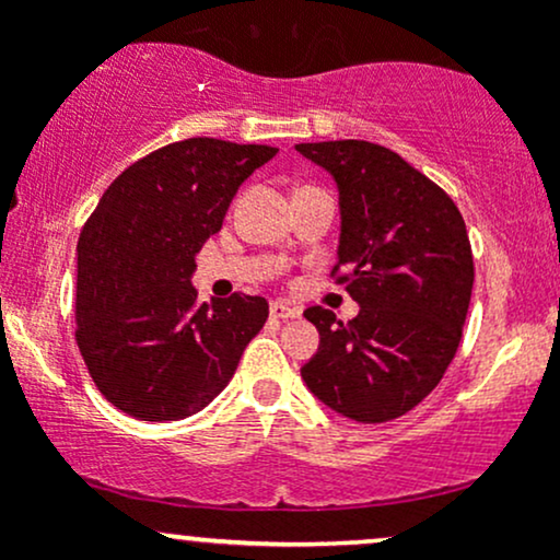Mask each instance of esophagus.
Returning <instances> with one entry per match:
<instances>
[{"instance_id": "1", "label": "esophagus", "mask_w": 560, "mask_h": 560, "mask_svg": "<svg viewBox=\"0 0 560 560\" xmlns=\"http://www.w3.org/2000/svg\"><path fill=\"white\" fill-rule=\"evenodd\" d=\"M300 307L298 305H289V302H281V300H273L271 302V318H298L300 316Z\"/></svg>"}]
</instances>
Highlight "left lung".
I'll list each match as a JSON object with an SVG mask.
<instances>
[{
	"mask_svg": "<svg viewBox=\"0 0 560 560\" xmlns=\"http://www.w3.org/2000/svg\"><path fill=\"white\" fill-rule=\"evenodd\" d=\"M294 150L334 178L339 247L334 273L361 305L352 320L307 307L318 352L302 382L334 413L400 419L440 384L464 334L474 258L460 210L397 152L361 139Z\"/></svg>",
	"mask_w": 560,
	"mask_h": 560,
	"instance_id": "8db88e82",
	"label": "left lung"
}]
</instances>
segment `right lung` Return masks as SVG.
Segmentation results:
<instances>
[{"instance_id": "obj_1", "label": "right lung", "mask_w": 560, "mask_h": 560, "mask_svg": "<svg viewBox=\"0 0 560 560\" xmlns=\"http://www.w3.org/2000/svg\"><path fill=\"white\" fill-rule=\"evenodd\" d=\"M276 147L197 137L137 160L79 236L75 342L96 389L139 421L213 402L268 318L266 298L197 302V253Z\"/></svg>"}]
</instances>
